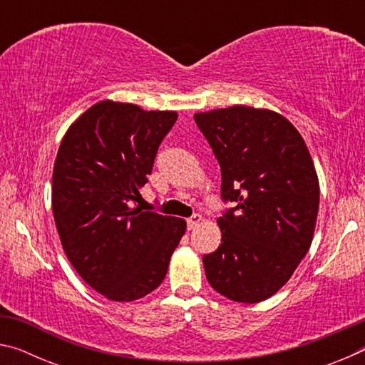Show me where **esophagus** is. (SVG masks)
<instances>
[{
	"instance_id": "obj_1",
	"label": "esophagus",
	"mask_w": 365,
	"mask_h": 365,
	"mask_svg": "<svg viewBox=\"0 0 365 365\" xmlns=\"http://www.w3.org/2000/svg\"><path fill=\"white\" fill-rule=\"evenodd\" d=\"M202 222V215H200V214H195V215H191V217L187 220V224H188V228L190 230H195V228L200 225Z\"/></svg>"
}]
</instances>
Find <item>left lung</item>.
<instances>
[{
	"mask_svg": "<svg viewBox=\"0 0 365 365\" xmlns=\"http://www.w3.org/2000/svg\"><path fill=\"white\" fill-rule=\"evenodd\" d=\"M222 170L219 248L202 257L215 292L237 302L274 296L311 248L319 177L301 133L287 117L245 104L196 113Z\"/></svg>",
	"mask_w": 365,
	"mask_h": 365,
	"instance_id": "8db88e82",
	"label": "left lung"
}]
</instances>
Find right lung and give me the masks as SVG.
I'll use <instances>...</instances> for the list:
<instances>
[{"instance_id": "1", "label": "right lung", "mask_w": 365, "mask_h": 365, "mask_svg": "<svg viewBox=\"0 0 365 365\" xmlns=\"http://www.w3.org/2000/svg\"><path fill=\"white\" fill-rule=\"evenodd\" d=\"M175 110L103 100L67 128L53 169L61 245L85 283L128 302L163 283L187 222L133 206Z\"/></svg>"}]
</instances>
